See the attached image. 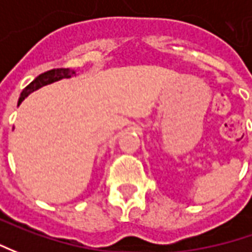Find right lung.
Segmentation results:
<instances>
[{
	"mask_svg": "<svg viewBox=\"0 0 252 252\" xmlns=\"http://www.w3.org/2000/svg\"><path fill=\"white\" fill-rule=\"evenodd\" d=\"M75 71L71 69V68H54V69H50L44 74H40L34 81H32L25 89L21 93V97H19V101L18 103H22L25 97H28V94H31L32 92L37 91L39 88L44 86V85H48V83L56 82V81H60L63 78H71L74 76Z\"/></svg>",
	"mask_w": 252,
	"mask_h": 252,
	"instance_id": "right-lung-1",
	"label": "right lung"
}]
</instances>
